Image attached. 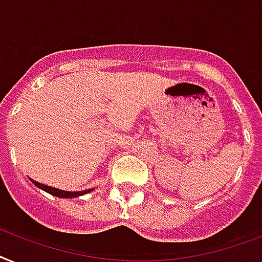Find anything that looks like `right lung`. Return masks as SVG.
Masks as SVG:
<instances>
[{
    "instance_id": "right-lung-1",
    "label": "right lung",
    "mask_w": 262,
    "mask_h": 262,
    "mask_svg": "<svg viewBox=\"0 0 262 262\" xmlns=\"http://www.w3.org/2000/svg\"><path fill=\"white\" fill-rule=\"evenodd\" d=\"M32 182H33V184H35L36 187H39V188L44 190L46 192L59 198H78L80 196V195H84V193L93 191V190H86V191H78V192H72V191H63V190H59V188H55V187L46 186V184H41V183L36 182V180H32Z\"/></svg>"
}]
</instances>
